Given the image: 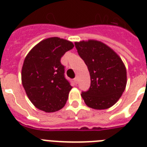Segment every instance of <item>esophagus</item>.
Returning <instances> with one entry per match:
<instances>
[{"label": "esophagus", "instance_id": "esophagus-1", "mask_svg": "<svg viewBox=\"0 0 147 147\" xmlns=\"http://www.w3.org/2000/svg\"><path fill=\"white\" fill-rule=\"evenodd\" d=\"M74 81H75V83H76V84H78V77H77V76L74 78Z\"/></svg>", "mask_w": 147, "mask_h": 147}]
</instances>
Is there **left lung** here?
Wrapping results in <instances>:
<instances>
[{"instance_id": "8db88e82", "label": "left lung", "mask_w": 147, "mask_h": 147, "mask_svg": "<svg viewBox=\"0 0 147 147\" xmlns=\"http://www.w3.org/2000/svg\"><path fill=\"white\" fill-rule=\"evenodd\" d=\"M78 53L88 66L91 77L89 89L82 92L88 107L109 108L119 100L127 85V70L119 55L97 40L75 42Z\"/></svg>"}]
</instances>
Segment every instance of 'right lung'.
Masks as SVG:
<instances>
[{"mask_svg": "<svg viewBox=\"0 0 147 147\" xmlns=\"http://www.w3.org/2000/svg\"><path fill=\"white\" fill-rule=\"evenodd\" d=\"M74 47L59 37L42 40L25 58L21 79L26 95L38 109L55 112L64 107L72 87L65 77L61 58Z\"/></svg>", "mask_w": 147, "mask_h": 147, "instance_id": "add662e5", "label": "right lung"}]
</instances>
